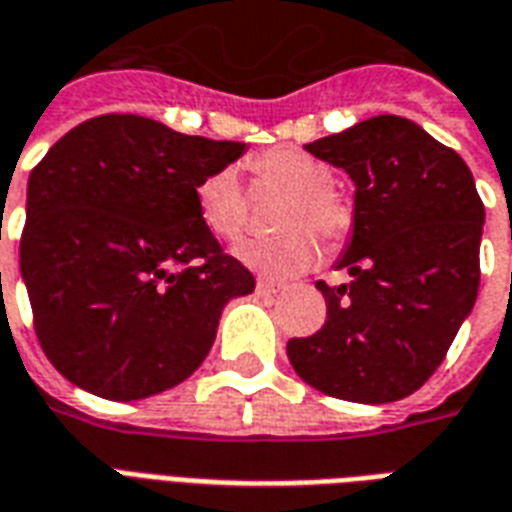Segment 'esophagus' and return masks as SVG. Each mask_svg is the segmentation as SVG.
<instances>
[{"label": "esophagus", "instance_id": "esophagus-1", "mask_svg": "<svg viewBox=\"0 0 512 512\" xmlns=\"http://www.w3.org/2000/svg\"><path fill=\"white\" fill-rule=\"evenodd\" d=\"M255 288H257V293L263 296V299H271V296H277L279 293L277 285H271V282H266V279H257Z\"/></svg>", "mask_w": 512, "mask_h": 512}]
</instances>
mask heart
Wrapping results in <instances>:
<instances>
[{"label":"heart","instance_id":"obj_1","mask_svg":"<svg viewBox=\"0 0 512 512\" xmlns=\"http://www.w3.org/2000/svg\"><path fill=\"white\" fill-rule=\"evenodd\" d=\"M249 169L260 186L288 191L277 213V227L285 233L257 238L238 249L246 266L268 279L299 274L318 257V241L329 246L343 244L354 230V208L345 194L332 186V167L301 147H271L249 158ZM200 222L219 241L233 244L246 233L249 200L233 167L205 175L194 189Z\"/></svg>","mask_w":512,"mask_h":512}]
</instances>
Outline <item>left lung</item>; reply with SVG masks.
<instances>
[{
  "instance_id": "8db88e82",
  "label": "left lung",
  "mask_w": 512,
  "mask_h": 512,
  "mask_svg": "<svg viewBox=\"0 0 512 512\" xmlns=\"http://www.w3.org/2000/svg\"><path fill=\"white\" fill-rule=\"evenodd\" d=\"M356 183L354 238L337 263L326 321L293 337L288 359L315 389L354 403H392L444 362L480 288L485 208L466 161L417 123L370 117L304 145Z\"/></svg>"
}]
</instances>
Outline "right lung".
<instances>
[{
  "label": "right lung",
  "instance_id": "right-lung-1",
  "mask_svg": "<svg viewBox=\"0 0 512 512\" xmlns=\"http://www.w3.org/2000/svg\"><path fill=\"white\" fill-rule=\"evenodd\" d=\"M241 153L150 117L101 115L40 158L18 257L40 348L68 381L139 400L202 365L222 307L255 277L200 222L194 189Z\"/></svg>",
  "mask_w": 512,
  "mask_h": 512
}]
</instances>
